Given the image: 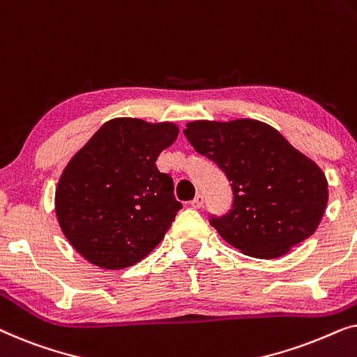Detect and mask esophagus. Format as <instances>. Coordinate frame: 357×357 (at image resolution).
Listing matches in <instances>:
<instances>
[{
    "instance_id": "obj_1",
    "label": "esophagus",
    "mask_w": 357,
    "mask_h": 357,
    "mask_svg": "<svg viewBox=\"0 0 357 357\" xmlns=\"http://www.w3.org/2000/svg\"><path fill=\"white\" fill-rule=\"evenodd\" d=\"M203 203H204L203 195H197V197H195L193 202H190V206L195 208V209H199V208L203 206Z\"/></svg>"
}]
</instances>
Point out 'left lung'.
Wrapping results in <instances>:
<instances>
[{
    "mask_svg": "<svg viewBox=\"0 0 357 357\" xmlns=\"http://www.w3.org/2000/svg\"><path fill=\"white\" fill-rule=\"evenodd\" d=\"M185 136L226 174L232 209L209 222L245 255L278 258L317 231L328 203V182L314 160L280 131L258 120H197Z\"/></svg>",
    "mask_w": 357,
    "mask_h": 357,
    "instance_id": "8db88e82",
    "label": "left lung"
}]
</instances>
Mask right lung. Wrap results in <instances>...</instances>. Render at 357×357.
Wrapping results in <instances>:
<instances>
[{
    "instance_id": "add662e5",
    "label": "right lung",
    "mask_w": 357,
    "mask_h": 357,
    "mask_svg": "<svg viewBox=\"0 0 357 357\" xmlns=\"http://www.w3.org/2000/svg\"><path fill=\"white\" fill-rule=\"evenodd\" d=\"M178 126L114 119L73 155L55 192L58 222L73 248L105 270L143 260L159 245L182 203L155 160Z\"/></svg>"
}]
</instances>
